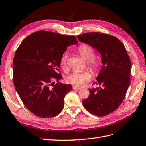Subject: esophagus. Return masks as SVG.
I'll list each match as a JSON object with an SVG mask.
<instances>
[{
	"label": "esophagus",
	"mask_w": 146,
	"mask_h": 146,
	"mask_svg": "<svg viewBox=\"0 0 146 146\" xmlns=\"http://www.w3.org/2000/svg\"><path fill=\"white\" fill-rule=\"evenodd\" d=\"M72 88H73L74 90H80V89H81L80 87H76V86H73Z\"/></svg>",
	"instance_id": "esophagus-1"
}]
</instances>
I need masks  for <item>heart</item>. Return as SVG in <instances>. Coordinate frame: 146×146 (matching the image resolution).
<instances>
[{"label":"heart","mask_w":146,"mask_h":146,"mask_svg":"<svg viewBox=\"0 0 146 146\" xmlns=\"http://www.w3.org/2000/svg\"><path fill=\"white\" fill-rule=\"evenodd\" d=\"M79 52L84 60L88 61L89 67L94 76H98L101 70V62L94 57L95 52L93 48L87 44H83L79 47ZM68 54L65 52L60 58V66L63 69L67 67ZM91 79V75L89 72H74L66 77V80L68 84L76 86H80L84 83L88 82Z\"/></svg>","instance_id":"heart-1"}]
</instances>
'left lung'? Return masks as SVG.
<instances>
[{"label":"left lung","instance_id":"left-lung-1","mask_svg":"<svg viewBox=\"0 0 146 146\" xmlns=\"http://www.w3.org/2000/svg\"><path fill=\"white\" fill-rule=\"evenodd\" d=\"M78 40L98 50L102 66L97 77L96 88L82 104L90 114L99 117L115 111L124 100L131 78V60L124 45L117 37L100 32L77 35Z\"/></svg>","mask_w":146,"mask_h":146}]
</instances>
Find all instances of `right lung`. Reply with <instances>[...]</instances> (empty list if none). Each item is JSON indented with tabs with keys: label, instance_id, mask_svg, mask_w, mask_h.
<instances>
[{
	"label": "right lung",
	"instance_id": "add662e5",
	"mask_svg": "<svg viewBox=\"0 0 146 146\" xmlns=\"http://www.w3.org/2000/svg\"><path fill=\"white\" fill-rule=\"evenodd\" d=\"M76 38L54 32H34L22 42L13 60L15 88L25 106L42 118L57 115L72 85L57 83L62 78L60 58L68 46L77 44Z\"/></svg>",
	"mask_w": 146,
	"mask_h": 146
}]
</instances>
